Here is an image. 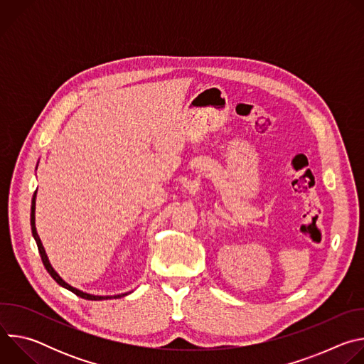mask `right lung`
Wrapping results in <instances>:
<instances>
[{
  "label": "right lung",
  "instance_id": "1",
  "mask_svg": "<svg viewBox=\"0 0 364 364\" xmlns=\"http://www.w3.org/2000/svg\"><path fill=\"white\" fill-rule=\"evenodd\" d=\"M38 164V163H37ZM36 196H37V190L34 191V194H33V200H31V215H30V223H31V232H33V236H34V240H36V243H37V247H38V252H40V256H41V261H43V265L46 267V269H47V272L51 275V278H53L59 285H62L63 288H66V289H69V291H72L73 294H76L77 296H80V298H83V299H90V301H102V299H112V298H122V296H125V295H128V294H131V292H125V294H119V295H92V294H87V292H83V291H80V289H77V288H75V287H72V285H69L66 281H63L62 278H60V275L53 269V267L50 265V262H48V257H47V255H46V250H44V247H43V243H41V240H40V237H38V235H37V229H36Z\"/></svg>",
  "mask_w": 364,
  "mask_h": 364
}]
</instances>
